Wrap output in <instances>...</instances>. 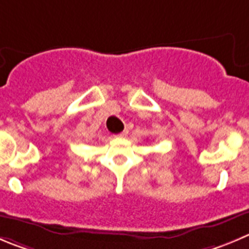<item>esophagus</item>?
<instances>
[{
    "label": "esophagus",
    "mask_w": 249,
    "mask_h": 249,
    "mask_svg": "<svg viewBox=\"0 0 249 249\" xmlns=\"http://www.w3.org/2000/svg\"><path fill=\"white\" fill-rule=\"evenodd\" d=\"M115 137H124L125 136V132H120V134H118V135H114Z\"/></svg>",
    "instance_id": "34e87169"
}]
</instances>
